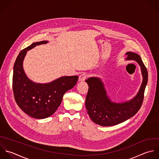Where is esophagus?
Masks as SVG:
<instances>
[{
	"label": "esophagus",
	"instance_id": "34e87169",
	"mask_svg": "<svg viewBox=\"0 0 159 159\" xmlns=\"http://www.w3.org/2000/svg\"><path fill=\"white\" fill-rule=\"evenodd\" d=\"M87 78V74L85 73H82L80 75L79 77V82H84Z\"/></svg>",
	"mask_w": 159,
	"mask_h": 159
}]
</instances>
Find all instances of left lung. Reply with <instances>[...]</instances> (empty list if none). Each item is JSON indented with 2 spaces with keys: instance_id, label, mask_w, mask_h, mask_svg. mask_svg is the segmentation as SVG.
Masks as SVG:
<instances>
[{
  "instance_id": "left-lung-1",
  "label": "left lung",
  "mask_w": 159,
  "mask_h": 159,
  "mask_svg": "<svg viewBox=\"0 0 159 159\" xmlns=\"http://www.w3.org/2000/svg\"><path fill=\"white\" fill-rule=\"evenodd\" d=\"M126 61H136L141 67L143 81L137 94L127 101H112L108 95L103 80L90 77L85 82L89 85L85 107L90 119L102 126H111L121 123L134 116L140 109L148 80V73L140 56L129 51Z\"/></svg>"
}]
</instances>
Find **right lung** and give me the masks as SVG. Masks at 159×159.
<instances>
[{"label": "right lung", "mask_w": 159, "mask_h": 159, "mask_svg": "<svg viewBox=\"0 0 159 159\" xmlns=\"http://www.w3.org/2000/svg\"><path fill=\"white\" fill-rule=\"evenodd\" d=\"M48 41L34 43L18 54L13 74V90L15 101L26 114L35 119H44L55 113L60 106L64 94L76 84L79 77L62 76L51 82H34L28 77L23 69L27 51Z\"/></svg>", "instance_id": "1"}]
</instances>
